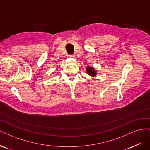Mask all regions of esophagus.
I'll use <instances>...</instances> for the list:
<instances>
[{"label": "esophagus", "instance_id": "esophagus-1", "mask_svg": "<svg viewBox=\"0 0 150 150\" xmlns=\"http://www.w3.org/2000/svg\"><path fill=\"white\" fill-rule=\"evenodd\" d=\"M69 57H72V58H74V59L76 58V56L75 55H70Z\"/></svg>", "mask_w": 150, "mask_h": 150}]
</instances>
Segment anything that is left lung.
<instances>
[{"label": "left lung", "mask_w": 150, "mask_h": 150, "mask_svg": "<svg viewBox=\"0 0 150 150\" xmlns=\"http://www.w3.org/2000/svg\"><path fill=\"white\" fill-rule=\"evenodd\" d=\"M86 73L92 78H94L96 76L97 71L95 70V68L93 67L88 66L86 67Z\"/></svg>", "instance_id": "1"}]
</instances>
